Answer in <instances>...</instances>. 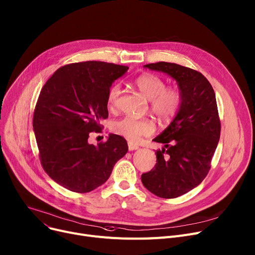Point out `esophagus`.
Wrapping results in <instances>:
<instances>
[{
    "mask_svg": "<svg viewBox=\"0 0 255 255\" xmlns=\"http://www.w3.org/2000/svg\"><path fill=\"white\" fill-rule=\"evenodd\" d=\"M128 148L129 150H135V149H138V145L133 142H128Z\"/></svg>",
    "mask_w": 255,
    "mask_h": 255,
    "instance_id": "34e87169",
    "label": "esophagus"
}]
</instances>
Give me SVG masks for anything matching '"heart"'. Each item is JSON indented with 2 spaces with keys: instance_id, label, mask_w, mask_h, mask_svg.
I'll return each instance as SVG.
<instances>
[{
  "instance_id": "obj_1",
  "label": "heart",
  "mask_w": 255,
  "mask_h": 255,
  "mask_svg": "<svg viewBox=\"0 0 255 255\" xmlns=\"http://www.w3.org/2000/svg\"><path fill=\"white\" fill-rule=\"evenodd\" d=\"M135 86L150 100L151 112L162 121H169L176 115L181 104V94L177 89L166 88L165 81L152 74H143L135 81ZM121 93L120 85H113L108 92L109 108H115ZM112 129L131 141H136L141 136L151 134L155 126L148 119L125 117L114 122Z\"/></svg>"
}]
</instances>
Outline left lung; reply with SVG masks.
Segmentation results:
<instances>
[{
  "label": "left lung",
  "mask_w": 255,
  "mask_h": 255,
  "mask_svg": "<svg viewBox=\"0 0 255 255\" xmlns=\"http://www.w3.org/2000/svg\"><path fill=\"white\" fill-rule=\"evenodd\" d=\"M143 67L174 79L181 94L174 119L154 138L164 144L156 151L157 163L141 175L150 193L172 199L195 189L209 171L220 137L215 93L204 76L189 67L164 61Z\"/></svg>",
  "instance_id": "1"
}]
</instances>
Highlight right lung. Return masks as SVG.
I'll return each instance as SVG.
<instances>
[{
  "instance_id": "right-lung-1",
  "label": "right lung",
  "mask_w": 255,
  "mask_h": 255,
  "mask_svg": "<svg viewBox=\"0 0 255 255\" xmlns=\"http://www.w3.org/2000/svg\"><path fill=\"white\" fill-rule=\"evenodd\" d=\"M128 67L103 61L64 65L46 82L33 113L32 127L46 173L63 188L88 193L104 184L128 150L127 141L110 134L88 142L109 117L108 92Z\"/></svg>"
}]
</instances>
